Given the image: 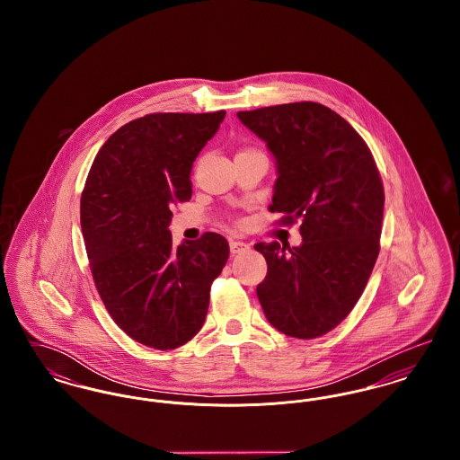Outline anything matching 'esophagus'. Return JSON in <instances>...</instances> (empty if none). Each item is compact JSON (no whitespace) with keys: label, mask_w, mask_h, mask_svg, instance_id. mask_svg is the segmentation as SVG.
Wrapping results in <instances>:
<instances>
[{"label":"esophagus","mask_w":460,"mask_h":460,"mask_svg":"<svg viewBox=\"0 0 460 460\" xmlns=\"http://www.w3.org/2000/svg\"><path fill=\"white\" fill-rule=\"evenodd\" d=\"M229 248H231V253H243L250 248V244L244 243V241H231Z\"/></svg>","instance_id":"obj_1"}]
</instances>
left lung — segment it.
I'll return each instance as SVG.
<instances>
[{"label":"left lung","instance_id":"8db88e82","mask_svg":"<svg viewBox=\"0 0 460 460\" xmlns=\"http://www.w3.org/2000/svg\"><path fill=\"white\" fill-rule=\"evenodd\" d=\"M238 119L276 160L270 212L302 220V244L257 243L267 276L257 296L286 336L312 340L336 328L358 302L379 253L385 191L366 141L336 111L286 103Z\"/></svg>","mask_w":460,"mask_h":460}]
</instances>
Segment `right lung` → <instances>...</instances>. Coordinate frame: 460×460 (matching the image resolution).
Masks as SVG:
<instances>
[{"label":"right lung","mask_w":460,"mask_h":460,"mask_svg":"<svg viewBox=\"0 0 460 460\" xmlns=\"http://www.w3.org/2000/svg\"><path fill=\"white\" fill-rule=\"evenodd\" d=\"M226 111L150 113L113 132L81 198V227L96 289L115 324L156 350L203 326L210 286L229 259L217 233L172 244L171 207L191 198L198 154Z\"/></svg>","instance_id":"obj_1"}]
</instances>
